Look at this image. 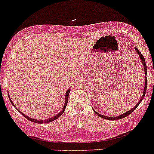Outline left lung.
Returning <instances> with one entry per match:
<instances>
[{"label":"left lung","instance_id":"obj_1","mask_svg":"<svg viewBox=\"0 0 154 154\" xmlns=\"http://www.w3.org/2000/svg\"><path fill=\"white\" fill-rule=\"evenodd\" d=\"M135 50H136L137 53H138V56H139V57L141 58V62H142V65H143V66H144V72H145V81H144V82H145V83H144V91H143L142 97H141V99L139 100V101H138V104H137L135 106V107H133L132 109H131V110H128V111L126 112V113H123V114L120 115V116H117V117H107V116H104V115H101V114H100V113H97L96 111H95V113H96L97 114H98V116H99L100 117H102V118L106 119V120H120V119H122V118H124V117H127L128 115L130 114L131 113H132V112H133L134 110H135V109H136V107H138V105H139V104H140V103H141V101H142V99H143V98H144V95H145V93H146V90H147V65H146L145 59H144V56H143V55L141 54V53H140L139 50H138V49L136 48V47H135Z\"/></svg>","mask_w":154,"mask_h":154}]
</instances>
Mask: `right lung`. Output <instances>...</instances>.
Here are the masks:
<instances>
[{"mask_svg":"<svg viewBox=\"0 0 154 154\" xmlns=\"http://www.w3.org/2000/svg\"><path fill=\"white\" fill-rule=\"evenodd\" d=\"M69 92H70V89H68V91H67V92H66V93H65V105H64L63 109H62V111H61L60 113H58V114H56V116H54V117H51V118L46 119V120H36V119L30 118V117H28V116H25V115L24 114V113H22V112H20V113H22V115H23V116L25 117V118L28 119V120H30V121L34 122V123H50V122L53 121V120H56V119H58V118H59V117H60L61 116H62V113H64V111H65V107H66V106H67V104H68V95H69ZM8 96H9V98H10V102H11V104H13V105L15 107L14 104H13V103L12 102L11 99H10V95H8ZM16 109H17V108H16ZM17 110H18V109H17Z\"/></svg>","mask_w":154,"mask_h":154,"instance_id":"1","label":"right lung"}]
</instances>
